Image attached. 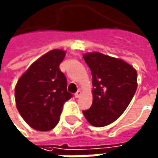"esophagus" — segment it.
I'll use <instances>...</instances> for the list:
<instances>
[{
  "instance_id": "1",
  "label": "esophagus",
  "mask_w": 158,
  "mask_h": 158,
  "mask_svg": "<svg viewBox=\"0 0 158 158\" xmlns=\"http://www.w3.org/2000/svg\"><path fill=\"white\" fill-rule=\"evenodd\" d=\"M81 90H77V92L75 94V97H76V98L80 97V96H81Z\"/></svg>"
}]
</instances>
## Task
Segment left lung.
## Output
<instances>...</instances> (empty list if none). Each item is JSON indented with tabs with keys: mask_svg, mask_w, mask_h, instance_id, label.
I'll list each match as a JSON object with an SVG mask.
<instances>
[{
	"mask_svg": "<svg viewBox=\"0 0 158 158\" xmlns=\"http://www.w3.org/2000/svg\"><path fill=\"white\" fill-rule=\"evenodd\" d=\"M93 77V104L83 110L86 120L95 127L116 121L128 107L136 93L137 71L121 59L100 52L83 55Z\"/></svg>",
	"mask_w": 158,
	"mask_h": 158,
	"instance_id": "obj_1",
	"label": "left lung"
}]
</instances>
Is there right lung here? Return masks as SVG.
I'll return each mask as SVG.
<instances>
[{
    "instance_id": "right-lung-1",
    "label": "right lung",
    "mask_w": 158,
    "mask_h": 158,
    "mask_svg": "<svg viewBox=\"0 0 158 158\" xmlns=\"http://www.w3.org/2000/svg\"><path fill=\"white\" fill-rule=\"evenodd\" d=\"M65 51L53 49L36 60L19 77L15 89L17 109L33 129L48 131L60 121L64 104L72 97L59 65Z\"/></svg>"
}]
</instances>
